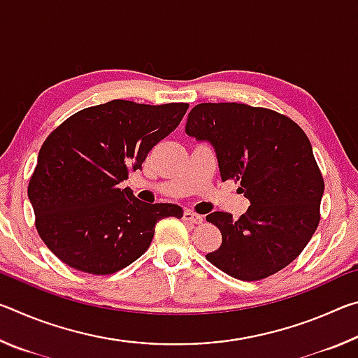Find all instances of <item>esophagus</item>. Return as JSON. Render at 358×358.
I'll list each match as a JSON object with an SVG mask.
<instances>
[{"mask_svg":"<svg viewBox=\"0 0 358 358\" xmlns=\"http://www.w3.org/2000/svg\"><path fill=\"white\" fill-rule=\"evenodd\" d=\"M183 220L186 222H191V224H202L203 217L201 215L194 213V211H191V210H186L185 213H183Z\"/></svg>","mask_w":358,"mask_h":358,"instance_id":"esophagus-1","label":"esophagus"}]
</instances>
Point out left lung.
<instances>
[{"label":"left lung","mask_w":358,"mask_h":358,"mask_svg":"<svg viewBox=\"0 0 358 358\" xmlns=\"http://www.w3.org/2000/svg\"><path fill=\"white\" fill-rule=\"evenodd\" d=\"M186 134L211 143L221 180L240 183L251 202L235 221L226 211L207 216L222 243L205 257L243 281L264 280L299 257L317 229L324 194L322 173L300 126L270 108L203 102L187 115Z\"/></svg>","instance_id":"8db88e82"}]
</instances>
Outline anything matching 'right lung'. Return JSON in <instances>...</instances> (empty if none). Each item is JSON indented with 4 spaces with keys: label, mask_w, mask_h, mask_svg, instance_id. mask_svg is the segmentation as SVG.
I'll use <instances>...</instances> for the list:
<instances>
[{
    "label": "right lung",
    "mask_w": 358,
    "mask_h": 358,
    "mask_svg": "<svg viewBox=\"0 0 358 358\" xmlns=\"http://www.w3.org/2000/svg\"><path fill=\"white\" fill-rule=\"evenodd\" d=\"M187 107L115 99L74 113L45 138L28 197L36 229L59 260L85 273H115L148 250L157 221L183 216L178 205L145 203L120 183L142 171Z\"/></svg>",
    "instance_id": "add662e5"
}]
</instances>
